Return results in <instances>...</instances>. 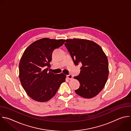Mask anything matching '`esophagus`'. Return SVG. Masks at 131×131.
<instances>
[{"label":"esophagus","mask_w":131,"mask_h":131,"mask_svg":"<svg viewBox=\"0 0 131 131\" xmlns=\"http://www.w3.org/2000/svg\"><path fill=\"white\" fill-rule=\"evenodd\" d=\"M67 78L69 79V80H71L72 78H73V76L71 75V74H68V75H67Z\"/></svg>","instance_id":"34e87169"}]
</instances>
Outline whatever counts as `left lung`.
Masks as SVG:
<instances>
[{
	"label": "left lung",
	"mask_w": 131,
	"mask_h": 131,
	"mask_svg": "<svg viewBox=\"0 0 131 131\" xmlns=\"http://www.w3.org/2000/svg\"><path fill=\"white\" fill-rule=\"evenodd\" d=\"M65 41L74 64H82L80 74L74 77L80 84L75 93L84 98L95 97L104 88L108 78L106 56L101 47L93 41L73 38Z\"/></svg>",
	"instance_id": "1"
}]
</instances>
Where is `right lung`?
<instances>
[{
    "label": "right lung",
    "instance_id": "obj_1",
    "mask_svg": "<svg viewBox=\"0 0 131 131\" xmlns=\"http://www.w3.org/2000/svg\"><path fill=\"white\" fill-rule=\"evenodd\" d=\"M65 39L43 38L29 46L19 64V77L28 95L38 102H46L56 94L66 75L48 72L53 51L62 46Z\"/></svg>",
    "mask_w": 131,
    "mask_h": 131
}]
</instances>
